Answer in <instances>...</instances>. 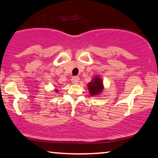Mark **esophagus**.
Instances as JSON below:
<instances>
[{
    "label": "esophagus",
    "mask_w": 158,
    "mask_h": 158,
    "mask_svg": "<svg viewBox=\"0 0 158 158\" xmlns=\"http://www.w3.org/2000/svg\"><path fill=\"white\" fill-rule=\"evenodd\" d=\"M79 81V77H73L71 78V82L73 84H77Z\"/></svg>",
    "instance_id": "34e87169"
}]
</instances>
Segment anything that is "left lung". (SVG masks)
<instances>
[{
	"label": "left lung",
	"mask_w": 158,
	"mask_h": 158,
	"mask_svg": "<svg viewBox=\"0 0 158 158\" xmlns=\"http://www.w3.org/2000/svg\"><path fill=\"white\" fill-rule=\"evenodd\" d=\"M87 87L90 93V95H98L103 89V83H102V79L99 76H96L88 84Z\"/></svg>",
	"instance_id": "8db88e82"
}]
</instances>
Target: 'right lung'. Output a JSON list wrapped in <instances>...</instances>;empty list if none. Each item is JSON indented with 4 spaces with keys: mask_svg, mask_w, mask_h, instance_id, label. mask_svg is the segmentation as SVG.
<instances>
[{
    "mask_svg": "<svg viewBox=\"0 0 158 158\" xmlns=\"http://www.w3.org/2000/svg\"><path fill=\"white\" fill-rule=\"evenodd\" d=\"M55 91H56V92H58V89H56V90H55Z\"/></svg>",
    "mask_w": 158,
    "mask_h": 158,
    "instance_id": "1",
    "label": "right lung"
}]
</instances>
